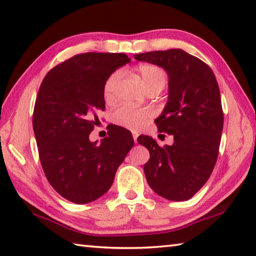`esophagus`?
Instances as JSON below:
<instances>
[{
    "mask_svg": "<svg viewBox=\"0 0 256 256\" xmlns=\"http://www.w3.org/2000/svg\"><path fill=\"white\" fill-rule=\"evenodd\" d=\"M138 132H132V137H134V144H138Z\"/></svg>",
    "mask_w": 256,
    "mask_h": 256,
    "instance_id": "1",
    "label": "esophagus"
}]
</instances>
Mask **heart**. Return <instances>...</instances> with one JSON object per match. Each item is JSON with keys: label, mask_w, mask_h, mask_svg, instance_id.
Wrapping results in <instances>:
<instances>
[{"label": "heart", "mask_w": 256, "mask_h": 256, "mask_svg": "<svg viewBox=\"0 0 256 256\" xmlns=\"http://www.w3.org/2000/svg\"><path fill=\"white\" fill-rule=\"evenodd\" d=\"M136 71L142 81L148 93L160 92L166 88L168 76L160 66L154 64H140ZM120 78L122 71L117 70L106 78L103 86V94L106 100H112L114 98ZM149 117L150 112L148 110H137L127 105L120 106L112 114L114 122L132 130H139L142 128Z\"/></svg>", "instance_id": "1"}]
</instances>
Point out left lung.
Returning a JSON list of instances; mask_svg holds the SVG:
<instances>
[{
    "mask_svg": "<svg viewBox=\"0 0 256 256\" xmlns=\"http://www.w3.org/2000/svg\"><path fill=\"white\" fill-rule=\"evenodd\" d=\"M134 59L163 68L168 76V100L156 119L160 132L173 134L172 146L139 136L150 152L144 164L148 184L168 200L183 202L206 184L217 162L224 112L210 66L182 49L134 54Z\"/></svg>",
    "mask_w": 256,
    "mask_h": 256,
    "instance_id": "obj_1",
    "label": "left lung"
}]
</instances>
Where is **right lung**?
<instances>
[{"label": "right lung", "instance_id": "add662e5", "mask_svg": "<svg viewBox=\"0 0 256 256\" xmlns=\"http://www.w3.org/2000/svg\"><path fill=\"white\" fill-rule=\"evenodd\" d=\"M129 61L124 54H76L52 68L39 88L32 114L39 158L50 185L69 202L103 196L134 146L132 132L119 126L100 144L88 139L105 110L106 78Z\"/></svg>", "mask_w": 256, "mask_h": 256}]
</instances>
